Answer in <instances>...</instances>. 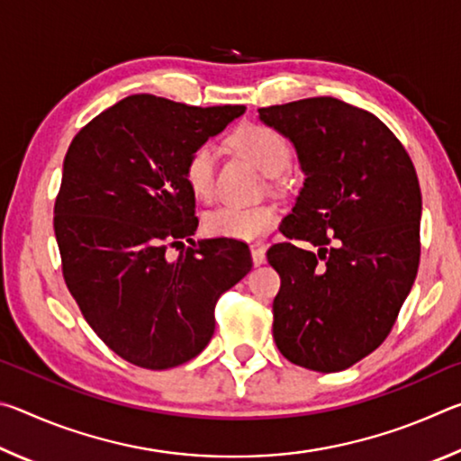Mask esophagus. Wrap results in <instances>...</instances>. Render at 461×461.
I'll use <instances>...</instances> for the list:
<instances>
[{"label": "esophagus", "instance_id": "34e87169", "mask_svg": "<svg viewBox=\"0 0 461 461\" xmlns=\"http://www.w3.org/2000/svg\"><path fill=\"white\" fill-rule=\"evenodd\" d=\"M252 262L254 267H260V264L267 262V249L262 246H252Z\"/></svg>", "mask_w": 461, "mask_h": 461}]
</instances>
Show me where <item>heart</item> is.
Returning a JSON list of instances; mask_svg holds the SVG:
<instances>
[{
  "instance_id": "obj_1",
  "label": "heart",
  "mask_w": 461,
  "mask_h": 461,
  "mask_svg": "<svg viewBox=\"0 0 461 461\" xmlns=\"http://www.w3.org/2000/svg\"><path fill=\"white\" fill-rule=\"evenodd\" d=\"M230 144L254 160L262 173L276 176L291 162L293 148L276 128L267 123H244L230 134ZM215 148L201 144L185 160V183L194 199L209 203L215 197ZM278 213L272 205H236L228 203L203 217V230L209 236L230 240H256L276 223Z\"/></svg>"
}]
</instances>
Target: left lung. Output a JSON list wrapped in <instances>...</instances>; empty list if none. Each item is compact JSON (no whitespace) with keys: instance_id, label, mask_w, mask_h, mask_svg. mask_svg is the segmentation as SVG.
<instances>
[{"instance_id":"1","label":"left lung","mask_w":461,"mask_h":461,"mask_svg":"<svg viewBox=\"0 0 461 461\" xmlns=\"http://www.w3.org/2000/svg\"><path fill=\"white\" fill-rule=\"evenodd\" d=\"M258 113L294 144L307 176L280 225L286 240L267 252L280 276L272 335L288 362L346 370L386 339L415 283V167L376 115L346 101L311 97Z\"/></svg>"}]
</instances>
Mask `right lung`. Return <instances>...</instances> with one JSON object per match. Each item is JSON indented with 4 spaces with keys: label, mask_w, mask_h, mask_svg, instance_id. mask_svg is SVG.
Returning <instances> with one entry per match:
<instances>
[{
    "label": "right lung",
    "mask_w": 461,
    "mask_h": 461,
    "mask_svg": "<svg viewBox=\"0 0 461 461\" xmlns=\"http://www.w3.org/2000/svg\"><path fill=\"white\" fill-rule=\"evenodd\" d=\"M244 105L130 95L68 146L54 203L62 276L85 321L123 360L167 370L201 354L217 299L252 268L238 240H201L185 160ZM192 241L176 259L168 247Z\"/></svg>",
    "instance_id": "right-lung-1"
}]
</instances>
